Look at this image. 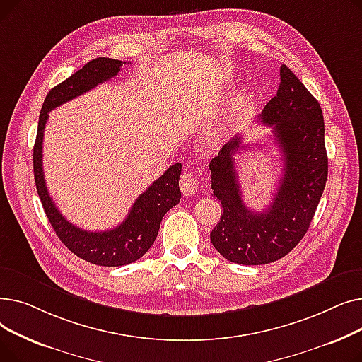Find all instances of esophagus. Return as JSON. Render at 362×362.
<instances>
[{
  "mask_svg": "<svg viewBox=\"0 0 362 362\" xmlns=\"http://www.w3.org/2000/svg\"><path fill=\"white\" fill-rule=\"evenodd\" d=\"M180 191L183 192V195L191 197L198 191V180L197 176L191 171H183L180 176Z\"/></svg>",
  "mask_w": 362,
  "mask_h": 362,
  "instance_id": "esophagus-1",
  "label": "esophagus"
}]
</instances>
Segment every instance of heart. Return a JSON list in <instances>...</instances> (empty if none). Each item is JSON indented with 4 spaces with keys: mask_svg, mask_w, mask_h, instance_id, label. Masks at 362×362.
Masks as SVG:
<instances>
[{
    "mask_svg": "<svg viewBox=\"0 0 362 362\" xmlns=\"http://www.w3.org/2000/svg\"><path fill=\"white\" fill-rule=\"evenodd\" d=\"M221 136H223V130H221V129H220V130H216V132L213 133V138H214V139H220Z\"/></svg>",
    "mask_w": 362,
    "mask_h": 362,
    "instance_id": "heart-1",
    "label": "heart"
}]
</instances>
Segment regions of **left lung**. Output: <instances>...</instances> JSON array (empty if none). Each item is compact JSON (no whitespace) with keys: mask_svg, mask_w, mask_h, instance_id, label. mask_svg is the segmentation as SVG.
I'll list each match as a JSON object with an SVG mask.
<instances>
[{"mask_svg":"<svg viewBox=\"0 0 362 362\" xmlns=\"http://www.w3.org/2000/svg\"><path fill=\"white\" fill-rule=\"evenodd\" d=\"M258 117L273 129L283 154V177L267 210L254 213L242 199L233 158L246 146L240 136L210 163L213 194L223 206L211 243L226 259L243 265L269 264L295 248L311 224L329 171L321 107L288 66L280 67L277 95Z\"/></svg>","mask_w":362,"mask_h":362,"instance_id":"obj_1","label":"left lung"}]
</instances>
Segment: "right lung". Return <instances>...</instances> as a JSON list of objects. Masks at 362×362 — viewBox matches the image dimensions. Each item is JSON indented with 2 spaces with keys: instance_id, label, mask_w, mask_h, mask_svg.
Listing matches in <instances>:
<instances>
[{
  "instance_id": "obj_1",
  "label": "right lung",
  "mask_w": 362,
  "mask_h": 362,
  "mask_svg": "<svg viewBox=\"0 0 362 362\" xmlns=\"http://www.w3.org/2000/svg\"><path fill=\"white\" fill-rule=\"evenodd\" d=\"M123 64L126 62L100 57L86 63L60 85L54 86L42 104L33 146L36 191L55 235L74 255L104 267L130 264L139 259L151 248L158 235L164 214L180 201L179 176L182 173V164L176 163L170 165L160 179L141 194L122 224L105 232H88L66 220L48 194L42 170V141L51 110L110 81L120 71Z\"/></svg>"
}]
</instances>
